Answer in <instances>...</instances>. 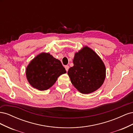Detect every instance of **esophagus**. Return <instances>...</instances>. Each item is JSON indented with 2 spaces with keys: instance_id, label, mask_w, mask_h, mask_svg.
Returning <instances> with one entry per match:
<instances>
[{
  "instance_id": "esophagus-1",
  "label": "esophagus",
  "mask_w": 133,
  "mask_h": 133,
  "mask_svg": "<svg viewBox=\"0 0 133 133\" xmlns=\"http://www.w3.org/2000/svg\"><path fill=\"white\" fill-rule=\"evenodd\" d=\"M65 68L66 71H68V69H69V65H65Z\"/></svg>"
}]
</instances>
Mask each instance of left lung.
<instances>
[{
  "label": "left lung",
  "mask_w": 133,
  "mask_h": 133,
  "mask_svg": "<svg viewBox=\"0 0 133 133\" xmlns=\"http://www.w3.org/2000/svg\"><path fill=\"white\" fill-rule=\"evenodd\" d=\"M74 66L68 74L74 87L80 92L88 94L100 88L106 76V68L102 59L91 48L84 46L75 53Z\"/></svg>",
  "instance_id": "left-lung-1"
}]
</instances>
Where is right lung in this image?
<instances>
[{
  "instance_id": "obj_1",
  "label": "right lung",
  "mask_w": 133,
  "mask_h": 133,
  "mask_svg": "<svg viewBox=\"0 0 133 133\" xmlns=\"http://www.w3.org/2000/svg\"><path fill=\"white\" fill-rule=\"evenodd\" d=\"M66 73L59 60L44 52L31 60L25 71L26 79L30 85L41 91L51 87L59 76Z\"/></svg>"
}]
</instances>
